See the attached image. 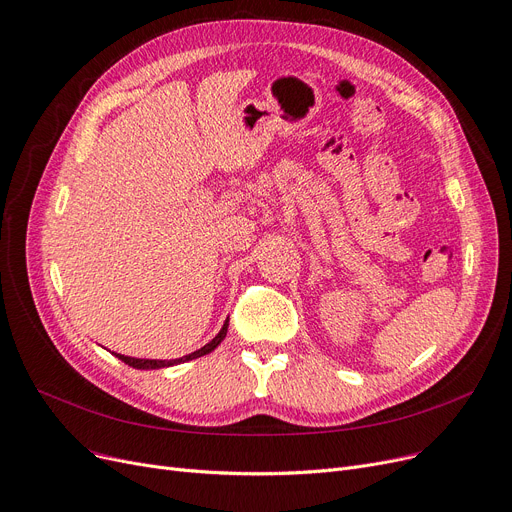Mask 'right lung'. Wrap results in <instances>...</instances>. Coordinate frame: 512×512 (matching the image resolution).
Here are the masks:
<instances>
[{"label":"right lung","mask_w":512,"mask_h":512,"mask_svg":"<svg viewBox=\"0 0 512 512\" xmlns=\"http://www.w3.org/2000/svg\"><path fill=\"white\" fill-rule=\"evenodd\" d=\"M227 326H229V318L225 320L223 328L219 330V335H217L213 341L206 343V345H204V347H200L198 351H194V353H188V355H184V357H177V359H138V357H128V355H122V353H113V355H115V357H119V359H122L124 364H128V366L136 368V370H159V368L177 366V364H182V362H190V359L202 357V355L210 353V351H213V349H217V347L221 345V341L225 339V335H227Z\"/></svg>","instance_id":"right-lung-1"}]
</instances>
